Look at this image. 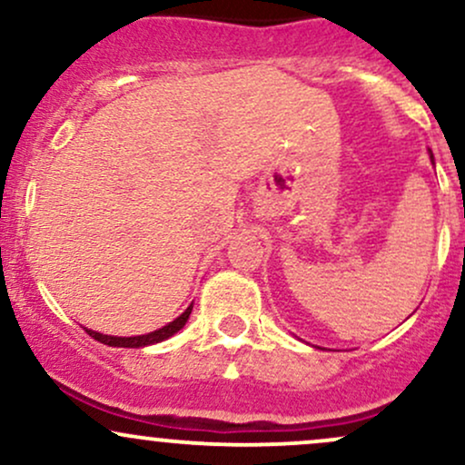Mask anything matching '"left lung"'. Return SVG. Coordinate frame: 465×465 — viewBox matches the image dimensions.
<instances>
[{
    "mask_svg": "<svg viewBox=\"0 0 465 465\" xmlns=\"http://www.w3.org/2000/svg\"><path fill=\"white\" fill-rule=\"evenodd\" d=\"M430 162H433V153H430Z\"/></svg>",
    "mask_w": 465,
    "mask_h": 465,
    "instance_id": "8db88e82",
    "label": "left lung"
}]
</instances>
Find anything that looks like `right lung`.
I'll list each match as a JSON object with an SVG mask.
<instances>
[{
    "mask_svg": "<svg viewBox=\"0 0 465 465\" xmlns=\"http://www.w3.org/2000/svg\"><path fill=\"white\" fill-rule=\"evenodd\" d=\"M190 312H192V303L188 306V311L181 314V317L174 319V322H170L168 325H163V328L154 330V332H151V334H142V336H109V334L94 332V330H87V334L94 336V339L100 341V343L111 345V348H143V345L159 343V341L170 339V336H173L174 332H179V330L185 325V322H188V319H190Z\"/></svg>",
    "mask_w": 465,
    "mask_h": 465,
    "instance_id": "add662e5",
    "label": "right lung"
}]
</instances>
